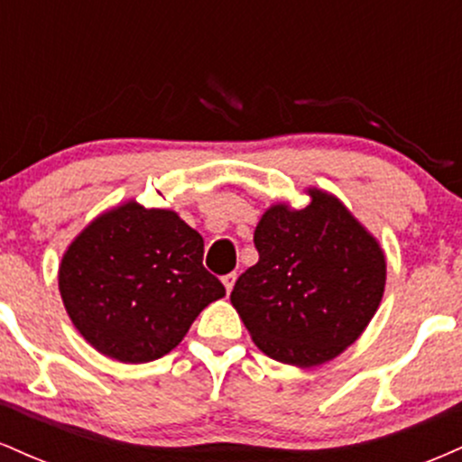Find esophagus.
Masks as SVG:
<instances>
[{
  "mask_svg": "<svg viewBox=\"0 0 462 462\" xmlns=\"http://www.w3.org/2000/svg\"><path fill=\"white\" fill-rule=\"evenodd\" d=\"M221 280H224V286H226V291H227V293H230V291H232V286H235V282H236V273H235V272H232V273H226L224 278H221Z\"/></svg>",
  "mask_w": 462,
  "mask_h": 462,
  "instance_id": "1",
  "label": "esophagus"
}]
</instances>
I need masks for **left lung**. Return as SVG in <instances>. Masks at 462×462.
I'll return each mask as SVG.
<instances>
[{
	"mask_svg": "<svg viewBox=\"0 0 462 462\" xmlns=\"http://www.w3.org/2000/svg\"><path fill=\"white\" fill-rule=\"evenodd\" d=\"M306 208L280 204L254 232L258 263L238 275L230 300L254 343L280 363L312 367L367 328L384 293L375 238L323 190Z\"/></svg>",
	"mask_w": 462,
	"mask_h": 462,
	"instance_id": "1",
	"label": "left lung"
}]
</instances>
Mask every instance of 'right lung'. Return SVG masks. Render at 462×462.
I'll list each match as a JSON object with an SVG mask.
<instances>
[{"instance_id": "right-lung-1", "label": "right lung", "mask_w": 462, "mask_h": 462, "mask_svg": "<svg viewBox=\"0 0 462 462\" xmlns=\"http://www.w3.org/2000/svg\"><path fill=\"white\" fill-rule=\"evenodd\" d=\"M201 261L204 241L176 213L130 201L71 243L58 284L73 326L97 352L150 363L171 352L195 317L226 295Z\"/></svg>"}]
</instances>
